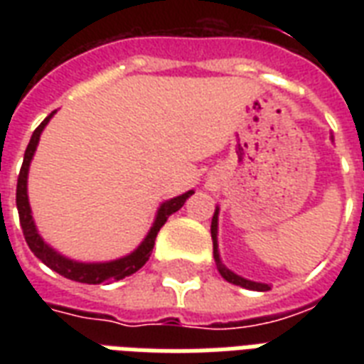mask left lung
Instances as JSON below:
<instances>
[{
  "label": "left lung",
  "mask_w": 364,
  "mask_h": 364,
  "mask_svg": "<svg viewBox=\"0 0 364 364\" xmlns=\"http://www.w3.org/2000/svg\"><path fill=\"white\" fill-rule=\"evenodd\" d=\"M217 232H219V208H215V213H213V219H211V240H213V259H215L217 270L221 274L228 283L232 285H240L243 289H249V291H268L270 285L268 283L253 282V279H247V277L238 276L236 272H232L230 268L223 264L221 255H219V242H217Z\"/></svg>",
  "instance_id": "1"
}]
</instances>
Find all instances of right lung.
Returning <instances> with one entry per match:
<instances>
[{"mask_svg":"<svg viewBox=\"0 0 364 364\" xmlns=\"http://www.w3.org/2000/svg\"><path fill=\"white\" fill-rule=\"evenodd\" d=\"M56 111H53L50 115L37 126L36 132L31 134V139L28 143L24 153V162H22V168H20L18 173V183H16V208H18V217H20V227H22V232H24V238L30 245L31 253L36 255L37 259L43 260L45 264L50 268V270L58 272L60 276L68 277V279H73V282L79 283H90V285H98V283L104 282H119L122 277L132 276L136 274L139 268H141L145 262L151 257V251L154 247V240H156V234L162 228L168 217L171 213H176L188 196H193L194 191H187V193L179 194L176 198L166 200L160 204V208L156 210V215H154L153 227L149 228L147 236L143 238V242L137 245L132 253L124 255L121 259L115 260H105V262H81V260H73L65 255L58 253L56 249L50 247L45 240L41 238V234L37 230L36 221L31 217V208H30V198H28V173H30V164L33 160V154H36V149L39 145V137H41L45 126L48 124V121L53 119V115Z\"/></svg>","mask_w":364,"mask_h":364,"instance_id":"right-lung-1","label":"right lung"}]
</instances>
